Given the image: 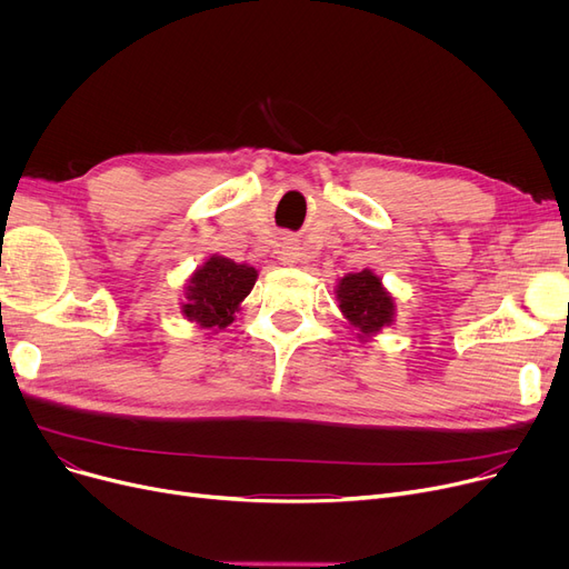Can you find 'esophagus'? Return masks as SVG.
<instances>
[{
  "mask_svg": "<svg viewBox=\"0 0 569 569\" xmlns=\"http://www.w3.org/2000/svg\"><path fill=\"white\" fill-rule=\"evenodd\" d=\"M297 244L295 242H290V239H286V242L281 244V260L283 262H295L297 260Z\"/></svg>",
  "mask_w": 569,
  "mask_h": 569,
  "instance_id": "esophagus-1",
  "label": "esophagus"
}]
</instances>
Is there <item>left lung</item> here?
Here are the masks:
<instances>
[{
  "label": "left lung",
  "instance_id": "8db88e82",
  "mask_svg": "<svg viewBox=\"0 0 569 569\" xmlns=\"http://www.w3.org/2000/svg\"><path fill=\"white\" fill-rule=\"evenodd\" d=\"M337 297L341 313L352 327H357L360 339L380 332L385 325H392L395 300L369 269L343 277L339 281Z\"/></svg>",
  "mask_w": 569,
  "mask_h": 569
}]
</instances>
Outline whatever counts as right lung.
Returning <instances> with one entry per match:
<instances>
[{
  "mask_svg": "<svg viewBox=\"0 0 569 569\" xmlns=\"http://www.w3.org/2000/svg\"><path fill=\"white\" fill-rule=\"evenodd\" d=\"M256 279L253 267L212 256L191 277L182 313L204 330H223L234 320L239 302L251 292Z\"/></svg>",
  "mask_w": 569,
  "mask_h": 569,
  "instance_id": "obj_1",
  "label": "right lung"
}]
</instances>
